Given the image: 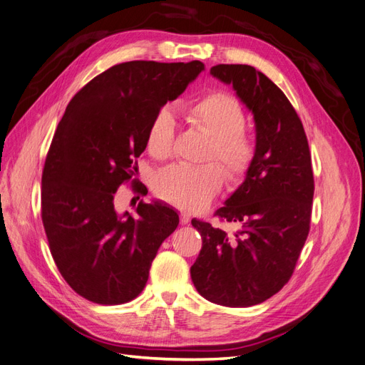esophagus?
I'll use <instances>...</instances> for the list:
<instances>
[{
  "mask_svg": "<svg viewBox=\"0 0 365 365\" xmlns=\"http://www.w3.org/2000/svg\"><path fill=\"white\" fill-rule=\"evenodd\" d=\"M190 221H191V215L186 213V212H182V213H180V222H182L183 225H186V224H190Z\"/></svg>",
  "mask_w": 365,
  "mask_h": 365,
  "instance_id": "34e87169",
  "label": "esophagus"
}]
</instances>
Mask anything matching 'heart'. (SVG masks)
<instances>
[{
	"instance_id": "obj_1",
	"label": "heart",
	"mask_w": 365,
	"mask_h": 365,
	"mask_svg": "<svg viewBox=\"0 0 365 365\" xmlns=\"http://www.w3.org/2000/svg\"><path fill=\"white\" fill-rule=\"evenodd\" d=\"M190 123L210 137L206 159H218L233 182L244 179L255 159V143L244 130L245 113L239 102L225 93H212L183 108ZM174 117L160 110L147 130V150L162 159L173 150ZM225 180L217 162L203 167L175 164L162 170L155 179V192L167 203L183 209L206 207Z\"/></svg>"
}]
</instances>
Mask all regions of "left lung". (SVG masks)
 <instances>
[{
  "instance_id": "obj_1",
  "label": "left lung",
  "mask_w": 365,
  "mask_h": 365,
  "mask_svg": "<svg viewBox=\"0 0 365 365\" xmlns=\"http://www.w3.org/2000/svg\"><path fill=\"white\" fill-rule=\"evenodd\" d=\"M210 75L232 86L254 115L255 159L245 180L218 209L242 230L228 236L192 220L203 247L191 266L197 292L224 307L264 302L284 287L307 240L314 178L307 135L271 79L247 64H218Z\"/></svg>"
}]
</instances>
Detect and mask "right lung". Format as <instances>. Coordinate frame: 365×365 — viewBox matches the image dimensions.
I'll return each mask as SVG.
<instances>
[{
    "instance_id": "obj_1",
    "label": "right lung",
    "mask_w": 365,
    "mask_h": 365,
    "mask_svg": "<svg viewBox=\"0 0 365 365\" xmlns=\"http://www.w3.org/2000/svg\"><path fill=\"white\" fill-rule=\"evenodd\" d=\"M201 71L197 60L115 64L66 108L45 160L42 221L60 274L91 302L137 298L160 244L179 225V213L162 201L140 203L133 217L115 210L114 195L138 170L153 117Z\"/></svg>"
}]
</instances>
